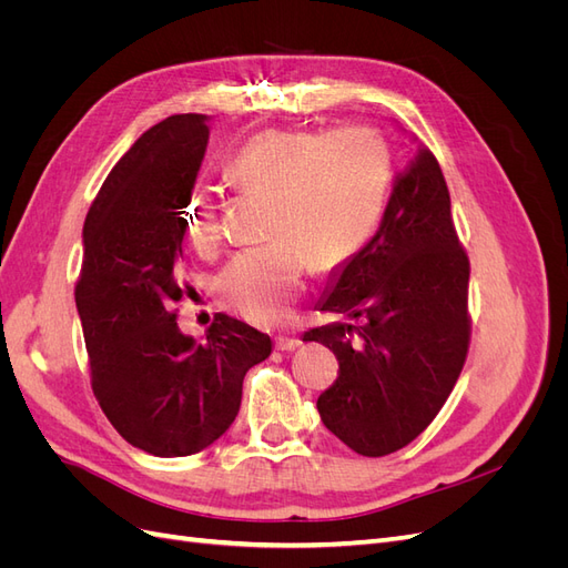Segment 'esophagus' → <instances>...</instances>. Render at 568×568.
<instances>
[{"label":"esophagus","mask_w":568,"mask_h":568,"mask_svg":"<svg viewBox=\"0 0 568 568\" xmlns=\"http://www.w3.org/2000/svg\"><path fill=\"white\" fill-rule=\"evenodd\" d=\"M274 343H277L280 351H296L303 341L296 334H280L277 338H274Z\"/></svg>","instance_id":"obj_1"}]
</instances>
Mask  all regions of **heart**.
Returning <instances> with one entry per match:
<instances>
[{
    "instance_id": "b5f03b06",
    "label": "heart",
    "mask_w": 568,
    "mask_h": 568,
    "mask_svg": "<svg viewBox=\"0 0 568 568\" xmlns=\"http://www.w3.org/2000/svg\"><path fill=\"white\" fill-rule=\"evenodd\" d=\"M227 173L242 192L270 199V239L232 257L217 277V298L239 317L272 324L301 294L307 263L332 272L367 246L386 213L393 161L384 134L369 125L277 128L239 149ZM184 232L199 251L217 248L222 220L213 194L192 196Z\"/></svg>"
}]
</instances>
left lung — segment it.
<instances>
[{"label":"left lung","instance_id":"8db88e82","mask_svg":"<svg viewBox=\"0 0 568 568\" xmlns=\"http://www.w3.org/2000/svg\"><path fill=\"white\" fill-rule=\"evenodd\" d=\"M322 313L363 320L305 332L338 359L317 398L324 426L365 457L405 448L436 419L467 363L469 255L432 151L395 178L379 232L343 267Z\"/></svg>","mask_w":568,"mask_h":568}]
</instances>
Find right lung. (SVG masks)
Returning a JSON list of instances; mask_svg holds the SVG:
<instances>
[{
  "label": "right lung",
  "instance_id": "obj_1",
  "mask_svg": "<svg viewBox=\"0 0 568 568\" xmlns=\"http://www.w3.org/2000/svg\"><path fill=\"white\" fill-rule=\"evenodd\" d=\"M209 144L201 113L146 130L101 184L84 220L75 305L94 398L134 448L184 457L227 432L267 334L215 315L203 343L178 326L184 209Z\"/></svg>",
  "mask_w": 568,
  "mask_h": 568
}]
</instances>
